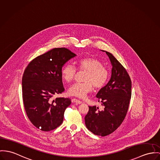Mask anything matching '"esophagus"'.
<instances>
[{"label":"esophagus","mask_w":160,"mask_h":160,"mask_svg":"<svg viewBox=\"0 0 160 160\" xmlns=\"http://www.w3.org/2000/svg\"><path fill=\"white\" fill-rule=\"evenodd\" d=\"M72 102H74L75 103H78V104H81L82 103V101H80V100L77 99V98H73L72 99Z\"/></svg>","instance_id":"1"}]
</instances>
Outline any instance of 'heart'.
<instances>
[{
  "label": "heart",
  "instance_id": "b5f03b06",
  "mask_svg": "<svg viewBox=\"0 0 160 160\" xmlns=\"http://www.w3.org/2000/svg\"><path fill=\"white\" fill-rule=\"evenodd\" d=\"M77 69L80 72H86L83 83H75L69 88V94L79 98H84L94 88L100 89L108 81L110 72L98 59L93 57H85L77 62ZM77 74V69L71 64H66L62 70V79L67 83L72 82Z\"/></svg>",
  "mask_w": 160,
  "mask_h": 160
}]
</instances>
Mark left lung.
I'll return each instance as SVG.
<instances>
[{
	"label": "left lung",
	"mask_w": 160,
	"mask_h": 160,
	"mask_svg": "<svg viewBox=\"0 0 160 160\" xmlns=\"http://www.w3.org/2000/svg\"><path fill=\"white\" fill-rule=\"evenodd\" d=\"M112 64L110 80L98 91L96 98L104 108L98 110L96 106H89L85 117L87 128L96 135H110L123 122L132 96V81L123 66L108 52Z\"/></svg>",
	"instance_id": "8db88e82"
}]
</instances>
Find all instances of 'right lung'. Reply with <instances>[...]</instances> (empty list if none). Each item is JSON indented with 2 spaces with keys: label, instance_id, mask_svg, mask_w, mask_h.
Wrapping results in <instances>:
<instances>
[{
  "label": "right lung",
  "instance_id": "add662e5",
  "mask_svg": "<svg viewBox=\"0 0 160 160\" xmlns=\"http://www.w3.org/2000/svg\"><path fill=\"white\" fill-rule=\"evenodd\" d=\"M75 55L66 48H55L34 58L25 69L22 82L25 110L30 122L42 131L59 127L71 103V98H53L64 91L62 68Z\"/></svg>",
  "mask_w": 160,
  "mask_h": 160
}]
</instances>
